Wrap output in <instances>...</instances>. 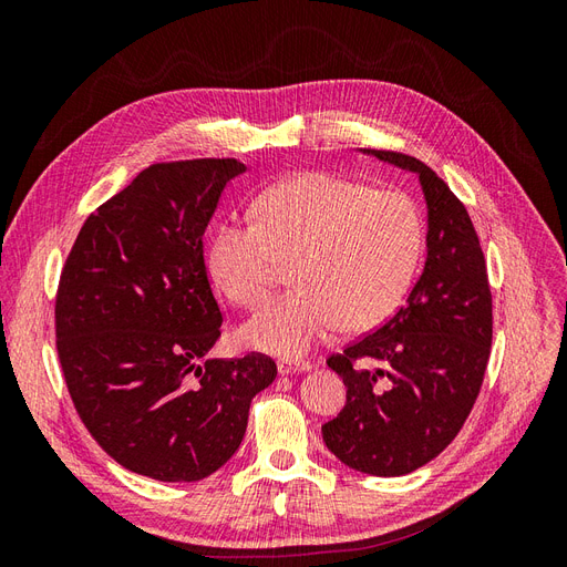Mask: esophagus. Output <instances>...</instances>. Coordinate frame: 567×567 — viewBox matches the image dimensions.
I'll use <instances>...</instances> for the list:
<instances>
[{
    "label": "esophagus",
    "mask_w": 567,
    "mask_h": 567,
    "mask_svg": "<svg viewBox=\"0 0 567 567\" xmlns=\"http://www.w3.org/2000/svg\"><path fill=\"white\" fill-rule=\"evenodd\" d=\"M279 373L281 375H288V373H302V371H310L312 364L310 362H298V359H279L277 364Z\"/></svg>",
    "instance_id": "34e87169"
}]
</instances>
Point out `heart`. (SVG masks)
<instances>
[{"mask_svg": "<svg viewBox=\"0 0 567 567\" xmlns=\"http://www.w3.org/2000/svg\"><path fill=\"white\" fill-rule=\"evenodd\" d=\"M255 221L215 227L208 271L241 307H260L293 262V293L271 302L241 331L250 348L300 357L342 326L364 331L388 319L414 279L423 248L419 203L400 188L326 173L290 177L255 203Z\"/></svg>", "mask_w": 567, "mask_h": 567, "instance_id": "1", "label": "heart"}]
</instances>
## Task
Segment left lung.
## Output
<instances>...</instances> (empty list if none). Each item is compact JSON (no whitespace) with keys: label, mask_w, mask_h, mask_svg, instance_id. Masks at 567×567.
<instances>
[{"label":"left lung","mask_w":567,"mask_h":567,"mask_svg":"<svg viewBox=\"0 0 567 567\" xmlns=\"http://www.w3.org/2000/svg\"><path fill=\"white\" fill-rule=\"evenodd\" d=\"M364 153L419 175L427 255L406 302L383 326L326 359L348 388L321 435L346 466L406 475L458 435L483 388L492 346V290L468 210L431 167L400 151ZM375 358L383 370H357Z\"/></svg>","instance_id":"left-lung-1"}]
</instances>
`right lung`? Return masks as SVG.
<instances>
[{
	"instance_id": "right-lung-1",
	"label": "right lung",
	"mask_w": 567,
	"mask_h": 567,
	"mask_svg": "<svg viewBox=\"0 0 567 567\" xmlns=\"http://www.w3.org/2000/svg\"><path fill=\"white\" fill-rule=\"evenodd\" d=\"M244 173L236 158L148 165L87 217L61 269L56 352L78 416L120 466L161 483L225 466L277 379L262 352L205 359L221 312L203 236Z\"/></svg>"
}]
</instances>
